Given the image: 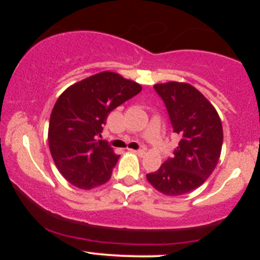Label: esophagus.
Segmentation results:
<instances>
[{
	"mask_svg": "<svg viewBox=\"0 0 260 260\" xmlns=\"http://www.w3.org/2000/svg\"><path fill=\"white\" fill-rule=\"evenodd\" d=\"M131 151H133V153L138 154V155H139V156H143V155H144V154H145L144 149H137V150H131Z\"/></svg>",
	"mask_w": 260,
	"mask_h": 260,
	"instance_id": "1",
	"label": "esophagus"
}]
</instances>
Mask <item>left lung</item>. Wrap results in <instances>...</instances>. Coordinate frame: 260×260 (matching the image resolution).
Segmentation results:
<instances>
[{"label": "left lung", "mask_w": 260, "mask_h": 260, "mask_svg": "<svg viewBox=\"0 0 260 260\" xmlns=\"http://www.w3.org/2000/svg\"><path fill=\"white\" fill-rule=\"evenodd\" d=\"M168 110L178 147L159 170L147 175L155 189L166 196H182L201 187L219 161L222 124L216 110L201 91L187 83L154 85Z\"/></svg>", "instance_id": "1"}]
</instances>
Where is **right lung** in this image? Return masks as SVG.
Instances as JSON below:
<instances>
[{
	"mask_svg": "<svg viewBox=\"0 0 260 260\" xmlns=\"http://www.w3.org/2000/svg\"><path fill=\"white\" fill-rule=\"evenodd\" d=\"M142 86L120 74L103 72L62 92L50 117L49 147L62 176L73 186L91 189L106 183L120 155L101 138L109 113L132 99Z\"/></svg>",
	"mask_w": 260,
	"mask_h": 260,
	"instance_id": "right-lung-1",
	"label": "right lung"
}]
</instances>
